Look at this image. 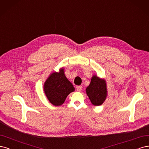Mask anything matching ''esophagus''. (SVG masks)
<instances>
[{
    "label": "esophagus",
    "mask_w": 149,
    "mask_h": 149,
    "mask_svg": "<svg viewBox=\"0 0 149 149\" xmlns=\"http://www.w3.org/2000/svg\"><path fill=\"white\" fill-rule=\"evenodd\" d=\"M76 88L78 92H80V91L81 90V86H77Z\"/></svg>",
    "instance_id": "esophagus-1"
}]
</instances>
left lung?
Returning a JSON list of instances; mask_svg holds the SVG:
<instances>
[{
	"label": "left lung",
	"mask_w": 149,
	"mask_h": 149,
	"mask_svg": "<svg viewBox=\"0 0 149 149\" xmlns=\"http://www.w3.org/2000/svg\"><path fill=\"white\" fill-rule=\"evenodd\" d=\"M107 85L104 80L94 75L91 80V82L86 89V92L91 102L95 106L102 104L106 99Z\"/></svg>",
	"instance_id": "left-lung-1"
}]
</instances>
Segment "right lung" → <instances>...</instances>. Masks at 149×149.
<instances>
[{
  "instance_id": "obj_1",
  "label": "right lung",
  "mask_w": 149,
  "mask_h": 149,
  "mask_svg": "<svg viewBox=\"0 0 149 149\" xmlns=\"http://www.w3.org/2000/svg\"><path fill=\"white\" fill-rule=\"evenodd\" d=\"M75 90L73 85L66 78L64 69L59 72L52 73L44 85V90L47 99L54 106H60L66 97Z\"/></svg>"
}]
</instances>
